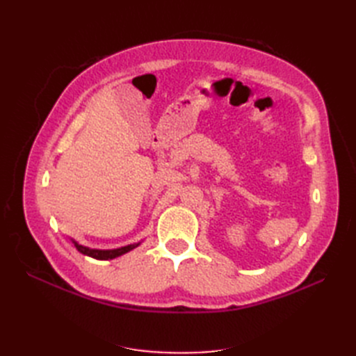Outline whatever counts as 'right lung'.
<instances>
[{
    "instance_id": "1",
    "label": "right lung",
    "mask_w": 356,
    "mask_h": 356,
    "mask_svg": "<svg viewBox=\"0 0 356 356\" xmlns=\"http://www.w3.org/2000/svg\"><path fill=\"white\" fill-rule=\"evenodd\" d=\"M74 245H75V248H77V250H79L81 254L93 257V258H98V260H111V258H115V257H118V255H123V254H126V252H129V251H132L134 248L138 246V245H127V246L117 248V250L101 251V250H89V248L77 245V243H74Z\"/></svg>"
}]
</instances>
